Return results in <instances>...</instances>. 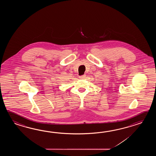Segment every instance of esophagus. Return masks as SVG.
Masks as SVG:
<instances>
[{
    "mask_svg": "<svg viewBox=\"0 0 156 156\" xmlns=\"http://www.w3.org/2000/svg\"><path fill=\"white\" fill-rule=\"evenodd\" d=\"M85 77H86V75H82V76H80L79 78L80 79H84Z\"/></svg>",
    "mask_w": 156,
    "mask_h": 156,
    "instance_id": "obj_1",
    "label": "esophagus"
}]
</instances>
